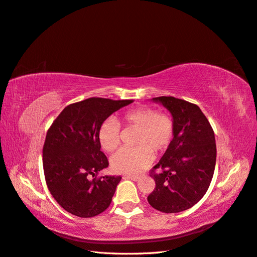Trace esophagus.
I'll use <instances>...</instances> for the list:
<instances>
[{
	"mask_svg": "<svg viewBox=\"0 0 257 257\" xmlns=\"http://www.w3.org/2000/svg\"><path fill=\"white\" fill-rule=\"evenodd\" d=\"M124 179H129V180H133L135 182L140 180V177H138V175H124Z\"/></svg>",
	"mask_w": 257,
	"mask_h": 257,
	"instance_id": "obj_1",
	"label": "esophagus"
}]
</instances>
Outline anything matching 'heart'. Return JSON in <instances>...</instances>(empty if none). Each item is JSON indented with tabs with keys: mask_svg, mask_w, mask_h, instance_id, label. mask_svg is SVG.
Here are the masks:
<instances>
[{
	"mask_svg": "<svg viewBox=\"0 0 257 257\" xmlns=\"http://www.w3.org/2000/svg\"><path fill=\"white\" fill-rule=\"evenodd\" d=\"M121 122L137 129L134 149H121L111 159L112 168L118 173L137 174L150 166L153 151L163 152L172 141L174 124L171 117L156 113L151 107H138L124 113ZM99 142L106 152L115 151L120 143V128L114 119H106L99 129Z\"/></svg>",
	"mask_w": 257,
	"mask_h": 257,
	"instance_id": "heart-1",
	"label": "heart"
}]
</instances>
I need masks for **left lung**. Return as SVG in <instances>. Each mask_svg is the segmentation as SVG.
<instances>
[{"instance_id": "obj_1", "label": "left lung", "mask_w": 257, "mask_h": 257, "mask_svg": "<svg viewBox=\"0 0 257 257\" xmlns=\"http://www.w3.org/2000/svg\"><path fill=\"white\" fill-rule=\"evenodd\" d=\"M152 100L170 112L174 133L152 170L159 173H152L156 187L148 201L164 213H178L195 206L207 193L215 169V137L198 105L174 97Z\"/></svg>"}]
</instances>
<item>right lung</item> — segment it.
<instances>
[{
	"label": "right lung",
	"instance_id": "right-lung-1",
	"mask_svg": "<svg viewBox=\"0 0 257 257\" xmlns=\"http://www.w3.org/2000/svg\"><path fill=\"white\" fill-rule=\"evenodd\" d=\"M131 100L89 98L64 107L47 131L43 168L50 194L69 213L92 217L105 211L121 177L96 174L108 167L99 129Z\"/></svg>",
	"mask_w": 257,
	"mask_h": 257
}]
</instances>
